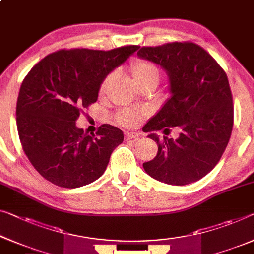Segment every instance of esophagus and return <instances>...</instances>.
I'll list each match as a JSON object with an SVG mask.
<instances>
[{"label": "esophagus", "instance_id": "34e87169", "mask_svg": "<svg viewBox=\"0 0 254 254\" xmlns=\"http://www.w3.org/2000/svg\"><path fill=\"white\" fill-rule=\"evenodd\" d=\"M140 137V133L138 132H127L126 139H138Z\"/></svg>", "mask_w": 254, "mask_h": 254}]
</instances>
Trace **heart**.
<instances>
[{
  "mask_svg": "<svg viewBox=\"0 0 254 254\" xmlns=\"http://www.w3.org/2000/svg\"><path fill=\"white\" fill-rule=\"evenodd\" d=\"M130 73L135 85L146 84V83H151V84L157 85L161 77L160 69L153 63L143 59L135 60L134 63L131 64ZM112 79L113 74L107 75L103 79V82L100 84V92H105L107 90ZM116 120L123 127H133L139 122L140 113L138 111H134V109H124V111L120 112L117 114Z\"/></svg>",
  "mask_w": 254,
  "mask_h": 254,
  "instance_id": "obj_1",
  "label": "heart"
}]
</instances>
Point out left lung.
<instances>
[{"instance_id": "obj_1", "label": "left lung", "mask_w": 254, "mask_h": 254, "mask_svg": "<svg viewBox=\"0 0 254 254\" xmlns=\"http://www.w3.org/2000/svg\"><path fill=\"white\" fill-rule=\"evenodd\" d=\"M137 55L163 68L171 93L143 127L158 146L157 155L143 169L168 185L195 183L218 164L232 134L234 106L225 70L191 42L143 47ZM170 127L180 130L177 139L165 137L162 142L152 132Z\"/></svg>"}]
</instances>
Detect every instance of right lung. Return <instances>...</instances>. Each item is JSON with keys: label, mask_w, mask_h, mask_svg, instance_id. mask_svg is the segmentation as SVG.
Returning <instances> with one entry per match:
<instances>
[{"label": "right lung", "mask_w": 254, "mask_h": 254, "mask_svg": "<svg viewBox=\"0 0 254 254\" xmlns=\"http://www.w3.org/2000/svg\"><path fill=\"white\" fill-rule=\"evenodd\" d=\"M138 49L60 50L26 75L17 100L18 134L26 156L44 179L77 188L104 175L123 132L103 124L97 135H90L76 121L82 109L97 101L103 79Z\"/></svg>", "instance_id": "obj_1"}]
</instances>
